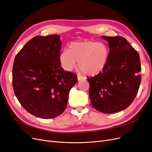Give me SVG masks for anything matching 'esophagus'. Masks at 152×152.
I'll return each instance as SVG.
<instances>
[{
    "instance_id": "1",
    "label": "esophagus",
    "mask_w": 152,
    "mask_h": 152,
    "mask_svg": "<svg viewBox=\"0 0 152 152\" xmlns=\"http://www.w3.org/2000/svg\"><path fill=\"white\" fill-rule=\"evenodd\" d=\"M83 79H84V77L83 76H81L80 75H77V80H78V81H80L83 80Z\"/></svg>"
}]
</instances>
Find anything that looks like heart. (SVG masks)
Masks as SVG:
<instances>
[{
    "instance_id": "1",
    "label": "heart",
    "mask_w": 152,
    "mask_h": 152,
    "mask_svg": "<svg viewBox=\"0 0 152 152\" xmlns=\"http://www.w3.org/2000/svg\"><path fill=\"white\" fill-rule=\"evenodd\" d=\"M109 50L103 43L92 41L74 42L70 44L69 51H63L60 57L63 68L71 71L76 66L87 75L100 74L107 64Z\"/></svg>"
}]
</instances>
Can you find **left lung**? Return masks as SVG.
Instances as JSON below:
<instances>
[{"label":"left lung","instance_id":"1","mask_svg":"<svg viewBox=\"0 0 152 152\" xmlns=\"http://www.w3.org/2000/svg\"><path fill=\"white\" fill-rule=\"evenodd\" d=\"M109 46V57L104 69L88 79L92 106L105 114L128 107L135 98L141 82L140 56L121 36H102Z\"/></svg>","mask_w":152,"mask_h":152}]
</instances>
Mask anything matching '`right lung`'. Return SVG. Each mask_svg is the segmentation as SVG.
Instances as JSON below:
<instances>
[{
    "label": "right lung",
    "instance_id": "right-lung-1",
    "mask_svg": "<svg viewBox=\"0 0 152 152\" xmlns=\"http://www.w3.org/2000/svg\"><path fill=\"white\" fill-rule=\"evenodd\" d=\"M61 44L60 35L36 36L15 58V94L26 110L39 118L61 115L66 108L70 89L77 83L76 75L61 67Z\"/></svg>",
    "mask_w": 152,
    "mask_h": 152
}]
</instances>
